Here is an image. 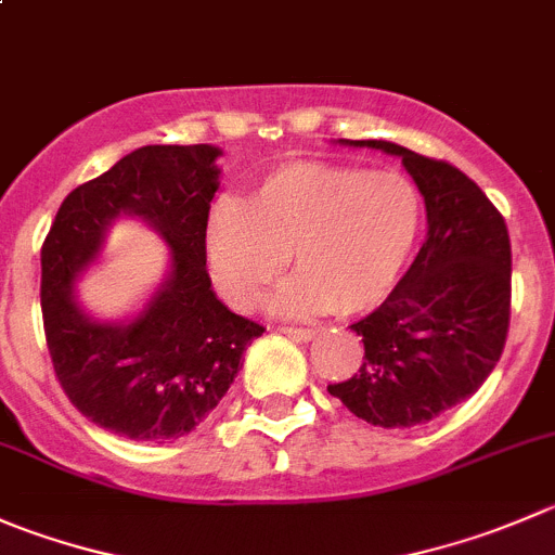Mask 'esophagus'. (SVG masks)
Returning a JSON list of instances; mask_svg holds the SVG:
<instances>
[{
  "label": "esophagus",
  "instance_id": "obj_1",
  "mask_svg": "<svg viewBox=\"0 0 555 555\" xmlns=\"http://www.w3.org/2000/svg\"><path fill=\"white\" fill-rule=\"evenodd\" d=\"M279 333H284V336L289 338H298V341H311V338L317 336V327H293V325H282L276 327Z\"/></svg>",
  "mask_w": 555,
  "mask_h": 555
}]
</instances>
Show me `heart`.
Returning a JSON list of instances; mask_svg holds the SVG:
<instances>
[{
  "instance_id": "b5f03b06",
  "label": "heart",
  "mask_w": 555,
  "mask_h": 555,
  "mask_svg": "<svg viewBox=\"0 0 555 555\" xmlns=\"http://www.w3.org/2000/svg\"><path fill=\"white\" fill-rule=\"evenodd\" d=\"M421 192L396 170L289 163L251 186L246 206L214 203L206 257L219 293L251 309L293 257L298 276L282 287V314H363L396 289L417 233Z\"/></svg>"
}]
</instances>
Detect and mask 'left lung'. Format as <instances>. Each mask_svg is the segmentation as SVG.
<instances>
[{"label":"left lung","instance_id":"left-lung-1","mask_svg":"<svg viewBox=\"0 0 555 555\" xmlns=\"http://www.w3.org/2000/svg\"><path fill=\"white\" fill-rule=\"evenodd\" d=\"M349 143L401 157L426 201L428 238L385 304L352 325L363 365L327 392L371 426H423L475 396L502 358L513 304L507 224L455 165L387 141Z\"/></svg>","mask_w":555,"mask_h":555}]
</instances>
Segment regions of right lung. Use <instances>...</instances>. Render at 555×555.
<instances>
[{"mask_svg":"<svg viewBox=\"0 0 555 555\" xmlns=\"http://www.w3.org/2000/svg\"><path fill=\"white\" fill-rule=\"evenodd\" d=\"M217 157L208 143L138 149L75 186L42 241L40 306L53 374L80 414L134 442L179 439L203 423L238 376L246 347L266 333L214 295L206 271ZM118 212L160 230L175 271L138 321L100 326L79 314L68 284Z\"/></svg>","mask_w":555,"mask_h":555,"instance_id":"obj_1","label":"right lung"}]
</instances>
